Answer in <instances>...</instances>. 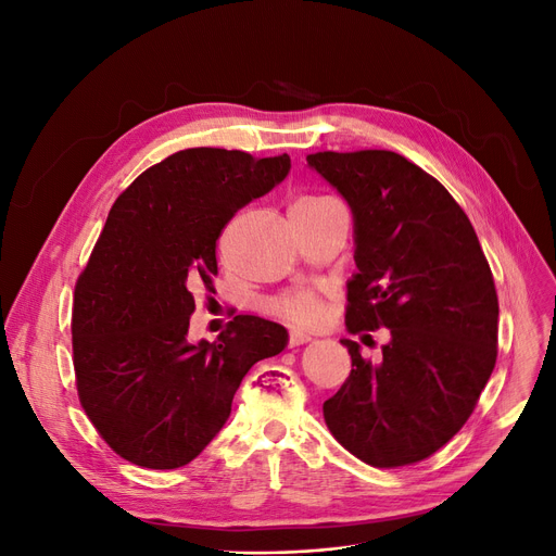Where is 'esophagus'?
<instances>
[{
  "instance_id": "esophagus-1",
  "label": "esophagus",
  "mask_w": 556,
  "mask_h": 556,
  "mask_svg": "<svg viewBox=\"0 0 556 556\" xmlns=\"http://www.w3.org/2000/svg\"><path fill=\"white\" fill-rule=\"evenodd\" d=\"M311 340L313 338L308 333H304L300 329H293V331H290V336H288V346H300V344H306Z\"/></svg>"
}]
</instances>
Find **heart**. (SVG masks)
<instances>
[{
    "label": "heart",
    "mask_w": 556,
    "mask_h": 556,
    "mask_svg": "<svg viewBox=\"0 0 556 556\" xmlns=\"http://www.w3.org/2000/svg\"><path fill=\"white\" fill-rule=\"evenodd\" d=\"M327 198H302L300 202H295V207H302V204H315ZM270 311L283 319H290V323L295 325H313L319 319L323 306H319V298L315 290L302 288V290H295V293H288L283 298L273 300Z\"/></svg>",
    "instance_id": "b5f03b06"
}]
</instances>
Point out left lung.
<instances>
[{
	"mask_svg": "<svg viewBox=\"0 0 556 556\" xmlns=\"http://www.w3.org/2000/svg\"><path fill=\"white\" fill-rule=\"evenodd\" d=\"M308 166L354 214L358 273L349 333L390 329L371 365L340 342L352 374L325 421L358 459L394 469L440 451L471 417L498 356V295L476 229L424 168L392 151L315 153Z\"/></svg>",
	"mask_w": 556,
	"mask_h": 556,
	"instance_id": "1",
	"label": "left lung"
}]
</instances>
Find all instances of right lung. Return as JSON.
<instances>
[{"label": "right lung", "instance_id": "right-lung-1", "mask_svg": "<svg viewBox=\"0 0 556 556\" xmlns=\"http://www.w3.org/2000/svg\"><path fill=\"white\" fill-rule=\"evenodd\" d=\"M288 170V155L187 149L114 200L76 281L72 346L83 410L116 455L160 471L189 464L250 367L283 352L288 331L256 315L233 317L218 342L187 333L193 290L214 288L223 227Z\"/></svg>", "mask_w": 556, "mask_h": 556}]
</instances>
